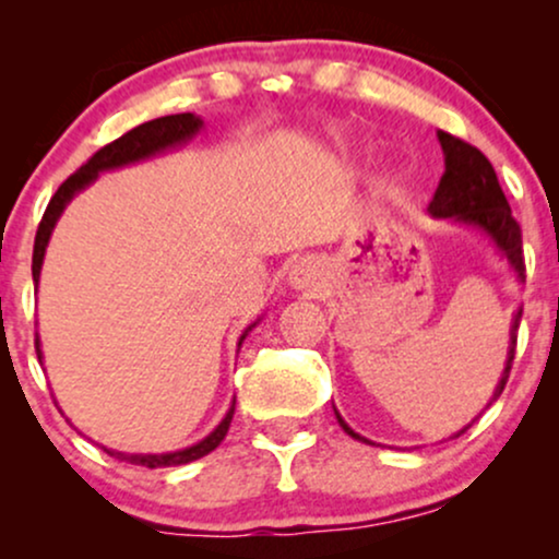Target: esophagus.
I'll use <instances>...</instances> for the list:
<instances>
[{
	"mask_svg": "<svg viewBox=\"0 0 559 559\" xmlns=\"http://www.w3.org/2000/svg\"><path fill=\"white\" fill-rule=\"evenodd\" d=\"M318 281V265L312 260H297L288 267V284L294 288H305Z\"/></svg>",
	"mask_w": 559,
	"mask_h": 559,
	"instance_id": "obj_1",
	"label": "esophagus"
}]
</instances>
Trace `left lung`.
<instances>
[{"mask_svg":"<svg viewBox=\"0 0 559 559\" xmlns=\"http://www.w3.org/2000/svg\"><path fill=\"white\" fill-rule=\"evenodd\" d=\"M436 136H439L441 152H444V176H441L439 189H436L431 204H428V215L436 217V221H452L457 223V226H471L480 230V234L497 247V252L507 260V265L515 271L518 281H525L521 226H518V221L512 217V210L510 204H507V197L502 186H499V178L497 173H493L491 163L484 157V152L476 150V146L465 144L463 139H454L452 133L439 131ZM521 316L523 310H518L515 316H512L510 346H507L504 370L486 407H491V404L499 400V394L504 391L507 378H510L512 360H515L518 325H521ZM333 413H336V407H333ZM336 420L338 426L352 436V439L365 441V444H373V441H368L365 436L352 431L338 413H336ZM473 423L476 420L467 423L465 428H460V431L449 436V439L463 436Z\"/></svg>","mask_w":559,"mask_h":559,"instance_id":"1","label":"left lung"}]
</instances>
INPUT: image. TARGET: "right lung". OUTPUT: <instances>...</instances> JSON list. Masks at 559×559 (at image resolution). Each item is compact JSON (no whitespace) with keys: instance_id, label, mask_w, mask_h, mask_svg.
Returning a JSON list of instances; mask_svg holds the SVG:
<instances>
[{"instance_id":"right-lung-1","label":"right lung","mask_w":559,"mask_h":559,"mask_svg":"<svg viewBox=\"0 0 559 559\" xmlns=\"http://www.w3.org/2000/svg\"><path fill=\"white\" fill-rule=\"evenodd\" d=\"M202 126H204V120L194 112L165 115V118L150 120V123H141L133 128V131L123 133V136L115 139L112 144L102 146V150L96 152V155L88 159L86 165H81V168L75 170L73 176H70L68 181L60 186V189H57V194L49 199L47 213H44L41 223H38L36 241H34V265H31V271H34V284L38 286L44 254H47V243H49V239H52V230L57 226V221H60V215L66 213V207L73 202L75 194H81L86 186H92L96 178H99V173L126 168V165L141 163V159H150L155 155H163V152H168V150H176V146L189 144V141L194 139L199 131H202ZM258 323L260 320H254V323L241 333L239 349H241L243 338L249 336V331H252ZM36 355H38V362H41L44 355H41V342H38V336H36ZM234 409H236V396H234V402H230V409L226 413V418L217 423L213 433H207L202 441H197V444H191L186 449H176V452L128 454V452H115V449H107V447H102V449H105L107 454H112V457L123 460V463L144 465V467H176V465L194 463V460L210 454L223 439H226L230 420H234Z\"/></svg>"}]
</instances>
